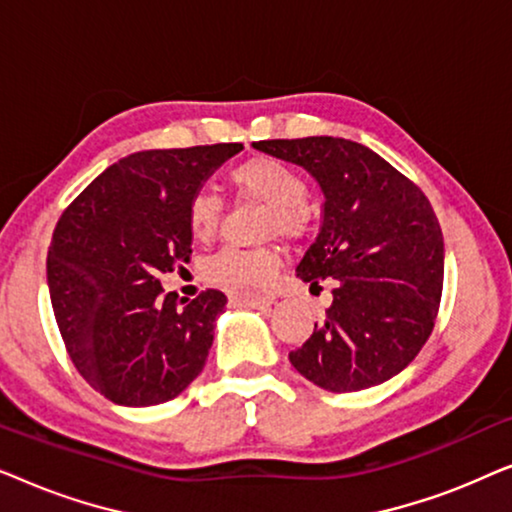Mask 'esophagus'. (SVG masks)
Listing matches in <instances>:
<instances>
[{
	"label": "esophagus",
	"instance_id": "34e87169",
	"mask_svg": "<svg viewBox=\"0 0 512 512\" xmlns=\"http://www.w3.org/2000/svg\"><path fill=\"white\" fill-rule=\"evenodd\" d=\"M275 296L270 291H249V293H230V303L242 307H265L270 305Z\"/></svg>",
	"mask_w": 512,
	"mask_h": 512
}]
</instances>
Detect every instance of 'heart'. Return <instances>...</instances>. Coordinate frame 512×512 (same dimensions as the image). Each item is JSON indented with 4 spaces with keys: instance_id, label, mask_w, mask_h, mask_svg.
Returning <instances> with one entry per match:
<instances>
[{
    "instance_id": "b5f03b06",
    "label": "heart",
    "mask_w": 512,
    "mask_h": 512,
    "mask_svg": "<svg viewBox=\"0 0 512 512\" xmlns=\"http://www.w3.org/2000/svg\"><path fill=\"white\" fill-rule=\"evenodd\" d=\"M230 186L240 200L263 202L261 237L282 235L303 240L312 233V209L307 207V184L300 172L272 156H251L228 174ZM223 202L212 191H198L188 202V230L198 242H209L219 233ZM279 268V251L272 247L216 251L202 263V279L230 293L261 291Z\"/></svg>"
}]
</instances>
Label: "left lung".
Here are the masks:
<instances>
[{
	"mask_svg": "<svg viewBox=\"0 0 512 512\" xmlns=\"http://www.w3.org/2000/svg\"><path fill=\"white\" fill-rule=\"evenodd\" d=\"M258 151L305 167L324 191L321 233L298 277L333 305L289 359L326 391L387 382L429 340L443 293V233L415 181L368 146L342 137L263 139Z\"/></svg>",
	"mask_w": 512,
	"mask_h": 512,
	"instance_id": "8db88e82",
	"label": "left lung"
}]
</instances>
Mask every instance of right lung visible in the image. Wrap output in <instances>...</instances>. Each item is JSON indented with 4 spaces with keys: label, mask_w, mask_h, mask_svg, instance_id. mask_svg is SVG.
Masks as SVG:
<instances>
[{
    "label": "right lung",
    "mask_w": 512,
    "mask_h": 512,
    "mask_svg": "<svg viewBox=\"0 0 512 512\" xmlns=\"http://www.w3.org/2000/svg\"><path fill=\"white\" fill-rule=\"evenodd\" d=\"M237 151L242 144L132 153L62 212L46 263L55 321L76 370L109 401H172L205 368L226 296L207 289L177 300L160 275L188 263V202Z\"/></svg>",
    "instance_id": "add662e5"
}]
</instances>
